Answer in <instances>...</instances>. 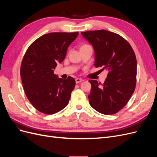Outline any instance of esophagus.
I'll list each match as a JSON object with an SVG mask.
<instances>
[{
    "label": "esophagus",
    "instance_id": "34e87169",
    "mask_svg": "<svg viewBox=\"0 0 157 157\" xmlns=\"http://www.w3.org/2000/svg\"><path fill=\"white\" fill-rule=\"evenodd\" d=\"M82 79H81V78H76L75 79V81H76V83L77 84H78V83H80V82H81L82 81Z\"/></svg>",
    "mask_w": 157,
    "mask_h": 157
}]
</instances>
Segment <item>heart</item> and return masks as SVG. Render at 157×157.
Returning <instances> with one entry per match:
<instances>
[{
    "mask_svg": "<svg viewBox=\"0 0 157 157\" xmlns=\"http://www.w3.org/2000/svg\"><path fill=\"white\" fill-rule=\"evenodd\" d=\"M86 45H88V44H83L81 47H82V46H86Z\"/></svg>",
    "mask_w": 157,
    "mask_h": 157,
    "instance_id": "b5f03b06",
    "label": "heart"
}]
</instances>
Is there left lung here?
I'll return each mask as SVG.
<instances>
[{"label": "left lung", "mask_w": 157, "mask_h": 157, "mask_svg": "<svg viewBox=\"0 0 157 157\" xmlns=\"http://www.w3.org/2000/svg\"><path fill=\"white\" fill-rule=\"evenodd\" d=\"M81 35L94 47L95 67L108 71L103 84L89 80L92 86L90 104L103 115H113L126 105L135 90V53L128 42L117 33L102 29L81 32Z\"/></svg>", "instance_id": "1"}]
</instances>
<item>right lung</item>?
I'll return each mask as SVG.
<instances>
[{"instance_id":"obj_1","label":"right lung","mask_w":157,"mask_h":157,"mask_svg":"<svg viewBox=\"0 0 157 157\" xmlns=\"http://www.w3.org/2000/svg\"><path fill=\"white\" fill-rule=\"evenodd\" d=\"M78 32L51 33L38 38L23 56L20 75L27 99L38 111L52 115L68 105L75 80H63L54 74L64 60L69 46Z\"/></svg>"}]
</instances>
